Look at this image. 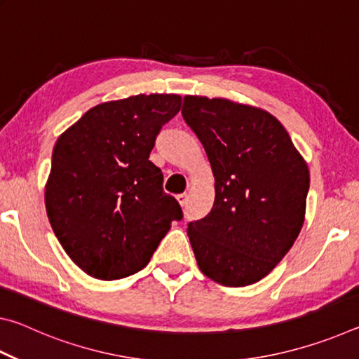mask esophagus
<instances>
[{"instance_id": "1", "label": "esophagus", "mask_w": 359, "mask_h": 359, "mask_svg": "<svg viewBox=\"0 0 359 359\" xmlns=\"http://www.w3.org/2000/svg\"><path fill=\"white\" fill-rule=\"evenodd\" d=\"M177 201H179V204L182 205V208H184V205H187V201H188L187 194H185V193H182V194H177Z\"/></svg>"}]
</instances>
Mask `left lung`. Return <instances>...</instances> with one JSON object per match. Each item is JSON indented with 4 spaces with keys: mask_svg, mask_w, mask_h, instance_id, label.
Here are the masks:
<instances>
[{
    "mask_svg": "<svg viewBox=\"0 0 359 359\" xmlns=\"http://www.w3.org/2000/svg\"><path fill=\"white\" fill-rule=\"evenodd\" d=\"M182 115L215 177L208 215L188 223L199 269L224 287L266 277L304 224L311 175L274 115L223 98L185 96Z\"/></svg>",
    "mask_w": 359,
    "mask_h": 359,
    "instance_id": "1",
    "label": "left lung"
}]
</instances>
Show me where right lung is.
Segmentation results:
<instances>
[{
	"label": "right lung",
	"instance_id": "add662e5",
	"mask_svg": "<svg viewBox=\"0 0 359 359\" xmlns=\"http://www.w3.org/2000/svg\"><path fill=\"white\" fill-rule=\"evenodd\" d=\"M179 95H136L90 109L53 147L46 209L60 244L83 272L117 280L144 269L182 220L149 160Z\"/></svg>",
	"mask_w": 359,
	"mask_h": 359
}]
</instances>
